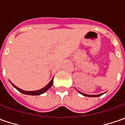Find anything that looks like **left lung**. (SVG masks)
<instances>
[{"label":"left lung","mask_w":125,"mask_h":125,"mask_svg":"<svg viewBox=\"0 0 125 125\" xmlns=\"http://www.w3.org/2000/svg\"><path fill=\"white\" fill-rule=\"evenodd\" d=\"M79 93L80 94H83L84 96H86V97H99V96H101L102 94H96V95H92V94H85L83 93H81L80 91H79Z\"/></svg>","instance_id":"obj_1"}]
</instances>
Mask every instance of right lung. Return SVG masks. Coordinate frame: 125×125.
<instances>
[{
  "mask_svg": "<svg viewBox=\"0 0 125 125\" xmlns=\"http://www.w3.org/2000/svg\"><path fill=\"white\" fill-rule=\"evenodd\" d=\"M53 78L52 79V80L49 83L47 84L46 85L44 88H43L40 89V90H35V91H25V90H23L19 88L18 87H17L16 85H14V84L12 83V85L15 88L17 89V90H19L20 93H21L23 94H28V95H40V94H43L45 93L46 90H48L52 86V85H53Z\"/></svg>",
  "mask_w": 125,
  "mask_h": 125,
  "instance_id": "1",
  "label": "right lung"
}]
</instances>
